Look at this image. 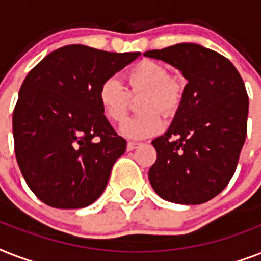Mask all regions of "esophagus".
Here are the masks:
<instances>
[{"instance_id":"1","label":"esophagus","mask_w":261,"mask_h":261,"mask_svg":"<svg viewBox=\"0 0 261 261\" xmlns=\"http://www.w3.org/2000/svg\"><path fill=\"white\" fill-rule=\"evenodd\" d=\"M139 145H141V143H138V142H128V143H127V150H128V151L134 150V149H137Z\"/></svg>"}]
</instances>
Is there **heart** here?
Masks as SVG:
<instances>
[{
  "mask_svg": "<svg viewBox=\"0 0 261 261\" xmlns=\"http://www.w3.org/2000/svg\"><path fill=\"white\" fill-rule=\"evenodd\" d=\"M127 90L118 80L108 79L98 89V102L111 122L122 123L127 118L130 96L143 94L139 104L142 115L127 120L122 133L131 138H145L163 130L161 115L174 114L186 90L184 80L168 74L167 67L154 61H141L124 73Z\"/></svg>",
  "mask_w": 261,
  "mask_h": 261,
  "instance_id": "b5f03b06",
  "label": "heart"
}]
</instances>
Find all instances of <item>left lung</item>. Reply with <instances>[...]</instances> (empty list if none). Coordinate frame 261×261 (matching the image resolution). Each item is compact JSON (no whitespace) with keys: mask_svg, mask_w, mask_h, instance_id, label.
Returning a JSON list of instances; mask_svg holds the SVG:
<instances>
[{"mask_svg":"<svg viewBox=\"0 0 261 261\" xmlns=\"http://www.w3.org/2000/svg\"><path fill=\"white\" fill-rule=\"evenodd\" d=\"M143 55L169 63L188 81L171 127L151 142L157 160L149 181L168 202L206 203L230 181L245 142L249 100L243 79L229 59L195 43Z\"/></svg>","mask_w":261,"mask_h":261,"instance_id":"8db88e82","label":"left lung"}]
</instances>
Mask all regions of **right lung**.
I'll return each instance as SVG.
<instances>
[{"label":"right lung","mask_w":261,"mask_h":261,"mask_svg":"<svg viewBox=\"0 0 261 261\" xmlns=\"http://www.w3.org/2000/svg\"><path fill=\"white\" fill-rule=\"evenodd\" d=\"M139 55L70 44L28 73L13 111L14 153L43 203L83 208L106 190L127 143L104 116L98 89Z\"/></svg>","instance_id":"right-lung-1"}]
</instances>
